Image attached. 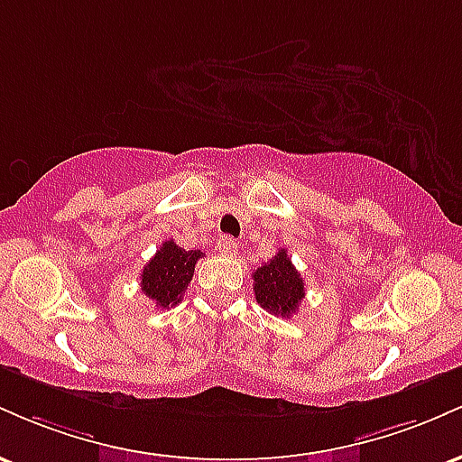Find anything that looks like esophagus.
I'll use <instances>...</instances> for the list:
<instances>
[{"mask_svg":"<svg viewBox=\"0 0 462 462\" xmlns=\"http://www.w3.org/2000/svg\"><path fill=\"white\" fill-rule=\"evenodd\" d=\"M217 249H219L224 256H235V254L238 252L235 238H230V236H221L219 243H217Z\"/></svg>","mask_w":462,"mask_h":462,"instance_id":"obj_1","label":"esophagus"}]
</instances>
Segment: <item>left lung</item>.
Listing matches in <instances>:
<instances>
[{
  "label": "left lung",
  "instance_id": "obj_1",
  "mask_svg": "<svg viewBox=\"0 0 462 462\" xmlns=\"http://www.w3.org/2000/svg\"><path fill=\"white\" fill-rule=\"evenodd\" d=\"M254 293L256 301L272 315L289 319L304 300V280L291 263L286 249H280L272 261L263 263L254 272Z\"/></svg>",
  "mask_w": 462,
  "mask_h": 462
}]
</instances>
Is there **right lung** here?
Listing matches in <instances>:
<instances>
[{
	"mask_svg": "<svg viewBox=\"0 0 462 462\" xmlns=\"http://www.w3.org/2000/svg\"><path fill=\"white\" fill-rule=\"evenodd\" d=\"M204 254L199 249H182L173 241H164L153 254L150 263L143 267L141 291L158 309H169L182 301L184 289L193 280L195 263Z\"/></svg>",
	"mask_w": 462,
	"mask_h": 462,
	"instance_id": "1",
	"label": "right lung"
}]
</instances>
